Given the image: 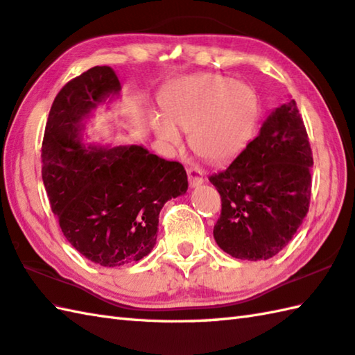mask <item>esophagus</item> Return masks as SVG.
<instances>
[{"label": "esophagus", "instance_id": "esophagus-1", "mask_svg": "<svg viewBox=\"0 0 355 355\" xmlns=\"http://www.w3.org/2000/svg\"><path fill=\"white\" fill-rule=\"evenodd\" d=\"M186 171H187V178H189V184L192 187H197L205 182V178H203L205 172H203V169L198 168V166H189Z\"/></svg>", "mask_w": 355, "mask_h": 355}]
</instances>
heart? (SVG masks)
Returning <instances> with one entry per match:
<instances>
[{
	"label": "heart",
	"instance_id": "b5f03b06",
	"mask_svg": "<svg viewBox=\"0 0 355 355\" xmlns=\"http://www.w3.org/2000/svg\"><path fill=\"white\" fill-rule=\"evenodd\" d=\"M164 115L152 116L163 144L177 148L189 132L191 146L209 162H223L243 148L255 123L259 100L251 86L221 75H198L173 85L163 98Z\"/></svg>",
	"mask_w": 355,
	"mask_h": 355
}]
</instances>
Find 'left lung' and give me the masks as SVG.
<instances>
[{"label": "left lung", "mask_w": 355, "mask_h": 355, "mask_svg": "<svg viewBox=\"0 0 355 355\" xmlns=\"http://www.w3.org/2000/svg\"><path fill=\"white\" fill-rule=\"evenodd\" d=\"M312 164L306 128L289 100L225 171L209 177L221 198L214 226L217 245L240 260L279 254L308 214Z\"/></svg>", "instance_id": "obj_1"}]
</instances>
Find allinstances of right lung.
<instances>
[{
  "label": "right lung",
  "instance_id": "obj_1",
  "mask_svg": "<svg viewBox=\"0 0 355 355\" xmlns=\"http://www.w3.org/2000/svg\"><path fill=\"white\" fill-rule=\"evenodd\" d=\"M118 90L109 66L69 81L55 96L41 148V175L62 234L81 255L106 268L148 255L162 207L187 191L182 163L143 146L96 149L81 143L83 118Z\"/></svg>",
  "mask_w": 355,
  "mask_h": 355
}]
</instances>
